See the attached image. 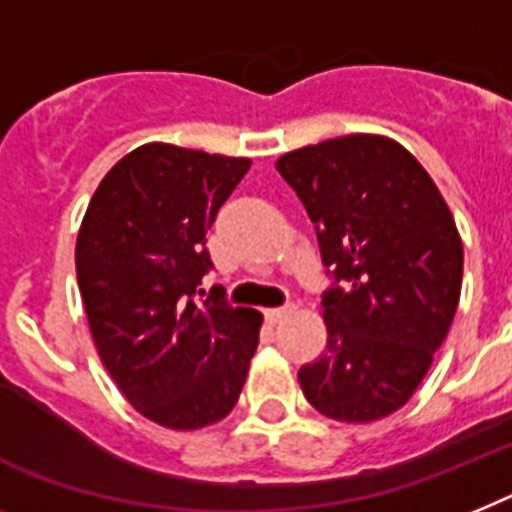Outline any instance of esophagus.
Masks as SVG:
<instances>
[{"instance_id":"esophagus-1","label":"esophagus","mask_w":512,"mask_h":512,"mask_svg":"<svg viewBox=\"0 0 512 512\" xmlns=\"http://www.w3.org/2000/svg\"><path fill=\"white\" fill-rule=\"evenodd\" d=\"M290 314H295L293 303H290V306H282V308H269V311H266V319H269L272 324H277V322H282V319H287Z\"/></svg>"}]
</instances>
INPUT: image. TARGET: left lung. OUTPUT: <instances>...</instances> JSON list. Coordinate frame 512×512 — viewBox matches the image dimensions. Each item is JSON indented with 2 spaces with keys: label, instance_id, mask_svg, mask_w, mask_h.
I'll use <instances>...</instances> for the list:
<instances>
[{
  "label": "left lung",
  "instance_id": "obj_1",
  "mask_svg": "<svg viewBox=\"0 0 512 512\" xmlns=\"http://www.w3.org/2000/svg\"><path fill=\"white\" fill-rule=\"evenodd\" d=\"M298 193L342 287L324 293L327 350L298 371L306 400L345 424L403 408L445 342L463 282L453 211L411 151L353 133L287 151Z\"/></svg>",
  "mask_w": 512,
  "mask_h": 512
}]
</instances>
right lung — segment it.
<instances>
[{"instance_id":"add662e5","label":"right lung","mask_w":512,"mask_h":512,"mask_svg":"<svg viewBox=\"0 0 512 512\" xmlns=\"http://www.w3.org/2000/svg\"><path fill=\"white\" fill-rule=\"evenodd\" d=\"M251 167L246 156L143 143L104 175L75 243L88 327L135 411L175 432L235 408L264 316L193 301L211 269L206 230Z\"/></svg>"}]
</instances>
